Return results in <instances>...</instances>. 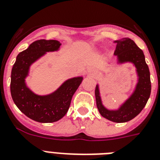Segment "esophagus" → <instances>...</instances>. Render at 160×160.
Masks as SVG:
<instances>
[{
	"instance_id": "obj_1",
	"label": "esophagus",
	"mask_w": 160,
	"mask_h": 160,
	"mask_svg": "<svg viewBox=\"0 0 160 160\" xmlns=\"http://www.w3.org/2000/svg\"><path fill=\"white\" fill-rule=\"evenodd\" d=\"M88 72H89L91 73V72H94V71H93V70H92V69H90V70H88Z\"/></svg>"
}]
</instances>
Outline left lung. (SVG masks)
I'll return each instance as SVG.
<instances>
[{"mask_svg":"<svg viewBox=\"0 0 160 160\" xmlns=\"http://www.w3.org/2000/svg\"><path fill=\"white\" fill-rule=\"evenodd\" d=\"M115 43H117V45L114 54L117 57L118 63L132 62L136 68L138 83L132 95L118 110H108L102 105L98 84L95 88V98L97 107L102 116L115 123H124L136 117L146 106L151 95V76L143 51L132 40L123 38Z\"/></svg>","mask_w":160,"mask_h":160,"instance_id":"left-lung-1","label":"left lung"}]
</instances>
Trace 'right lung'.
Masks as SVG:
<instances>
[{"mask_svg":"<svg viewBox=\"0 0 160 160\" xmlns=\"http://www.w3.org/2000/svg\"><path fill=\"white\" fill-rule=\"evenodd\" d=\"M55 40H38L17 56L11 71L10 92L18 109L28 118L40 123L58 121L67 114L72 98L83 80L82 76L66 80L57 90L48 95H37L27 86L25 79L30 67L46 52L59 49Z\"/></svg>","mask_w":160,"mask_h":160,"instance_id":"1","label":"right lung"}]
</instances>
